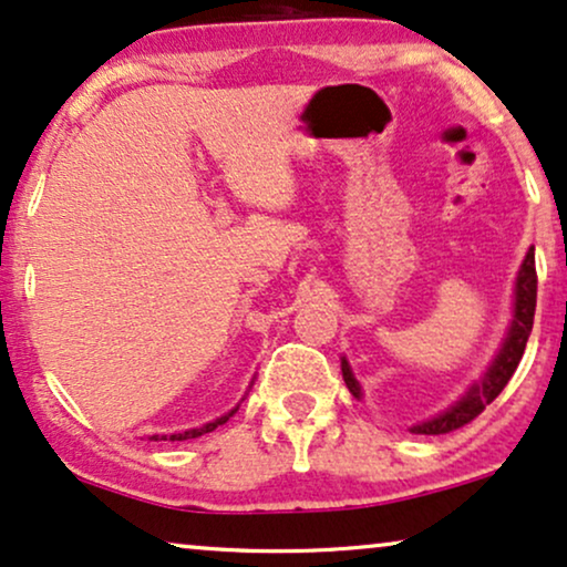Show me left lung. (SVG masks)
I'll use <instances>...</instances> for the list:
<instances>
[{"label": "left lung", "instance_id": "8db88e82", "mask_svg": "<svg viewBox=\"0 0 567 567\" xmlns=\"http://www.w3.org/2000/svg\"><path fill=\"white\" fill-rule=\"evenodd\" d=\"M534 311H536V264H534V248H532L520 264L518 279H515L513 321L511 327H507L503 348H499L497 358L489 363L484 379L482 382L471 384V390L465 392L455 405H450L447 411L434 415V419L421 421V424L411 426V432L413 434H447L465 424H471V421H474L476 415L505 390V384L511 382L515 369H518L523 350H526L528 334H532V327H534ZM342 379H346L350 395L361 400V384H358V379L353 377V371H350V363L346 358H342Z\"/></svg>", "mask_w": 567, "mask_h": 567}]
</instances>
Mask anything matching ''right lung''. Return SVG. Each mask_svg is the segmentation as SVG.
I'll return each mask as SVG.
<instances>
[{
  "label": "right lung",
  "mask_w": 567,
  "mask_h": 567,
  "mask_svg": "<svg viewBox=\"0 0 567 567\" xmlns=\"http://www.w3.org/2000/svg\"><path fill=\"white\" fill-rule=\"evenodd\" d=\"M235 411H238V408H233L230 413L219 415V419H217V421H212V424H204V426H198V429H188V432H181V434H154V436H148V440H154V442H159V440H169V442L196 440V436H200V434H209V432H214V429H217V426L225 424V421L230 419V415H233Z\"/></svg>",
  "instance_id": "obj_1"
}]
</instances>
